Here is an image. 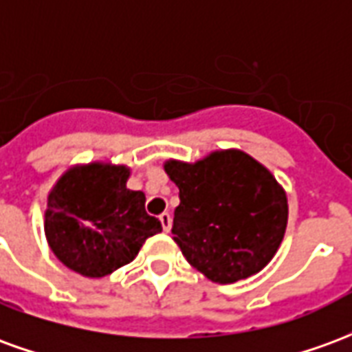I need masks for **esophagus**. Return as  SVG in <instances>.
I'll use <instances>...</instances> for the list:
<instances>
[{"label":"esophagus","mask_w":352,"mask_h":352,"mask_svg":"<svg viewBox=\"0 0 352 352\" xmlns=\"http://www.w3.org/2000/svg\"><path fill=\"white\" fill-rule=\"evenodd\" d=\"M160 222H162V228H164V232H169V230H171V214L162 213Z\"/></svg>","instance_id":"34e87169"}]
</instances>
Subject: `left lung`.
<instances>
[{"label": "left lung", "instance_id": "obj_1", "mask_svg": "<svg viewBox=\"0 0 352 352\" xmlns=\"http://www.w3.org/2000/svg\"><path fill=\"white\" fill-rule=\"evenodd\" d=\"M179 186L173 239L188 264L214 283L258 273L287 230V194L267 169L241 151H221L196 164L166 162Z\"/></svg>", "mask_w": 352, "mask_h": 352}]
</instances>
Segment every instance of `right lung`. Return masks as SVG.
<instances>
[{
	"label": "right lung",
	"mask_w": 352,
	"mask_h": 352,
	"mask_svg": "<svg viewBox=\"0 0 352 352\" xmlns=\"http://www.w3.org/2000/svg\"><path fill=\"white\" fill-rule=\"evenodd\" d=\"M126 166L88 164L60 177L49 194L45 234L58 260L85 277H105L138 256L162 232L145 194L126 188Z\"/></svg>",
	"instance_id": "obj_1"
}]
</instances>
